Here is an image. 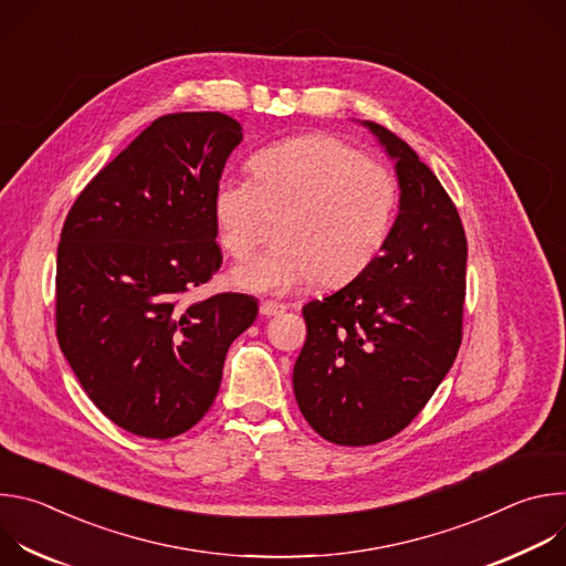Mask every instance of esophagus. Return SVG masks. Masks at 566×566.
<instances>
[{
	"instance_id": "34e87169",
	"label": "esophagus",
	"mask_w": 566,
	"mask_h": 566,
	"mask_svg": "<svg viewBox=\"0 0 566 566\" xmlns=\"http://www.w3.org/2000/svg\"><path fill=\"white\" fill-rule=\"evenodd\" d=\"M260 311H262V315L273 317V315L284 313V311H286V304H282V302H273V300H264V302L260 304Z\"/></svg>"
}]
</instances>
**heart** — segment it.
Returning a JSON list of instances; mask_svg holds the SVG:
<instances>
[{"label": "heart", "mask_w": 566, "mask_h": 566, "mask_svg": "<svg viewBox=\"0 0 566 566\" xmlns=\"http://www.w3.org/2000/svg\"><path fill=\"white\" fill-rule=\"evenodd\" d=\"M251 179L214 184L210 210L223 251L253 253L269 217L280 219V247L232 271L255 293H284L317 277L340 286L358 277L389 237L398 184L391 170L332 134H308L258 151Z\"/></svg>", "instance_id": "b5f03b06"}]
</instances>
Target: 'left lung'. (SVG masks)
Returning <instances> with one entry per match:
<instances>
[{
	"label": "left lung",
	"mask_w": 566,
	"mask_h": 566,
	"mask_svg": "<svg viewBox=\"0 0 566 566\" xmlns=\"http://www.w3.org/2000/svg\"><path fill=\"white\" fill-rule=\"evenodd\" d=\"M396 160L398 217L378 258L338 293L302 306L306 340L293 391L308 426L338 446H374L426 408L463 327L468 241L459 212L417 151L363 123Z\"/></svg>",
	"instance_id": "obj_1"
}]
</instances>
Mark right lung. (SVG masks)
Listing matches in <instances>:
<instances>
[{
	"label": "right lung",
	"instance_id": "1",
	"mask_svg": "<svg viewBox=\"0 0 566 566\" xmlns=\"http://www.w3.org/2000/svg\"><path fill=\"white\" fill-rule=\"evenodd\" d=\"M241 125L219 112L156 118L71 206L57 244L55 336L118 428L172 439L197 426L258 300L188 302L221 266L210 199Z\"/></svg>",
	"mask_w": 566,
	"mask_h": 566
}]
</instances>
